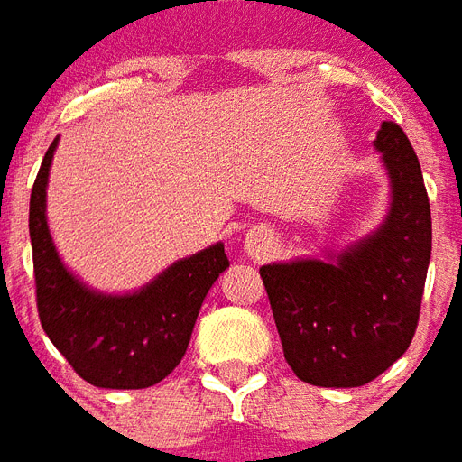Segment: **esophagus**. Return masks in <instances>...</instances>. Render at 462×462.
<instances>
[{"label":"esophagus","instance_id":"obj_1","mask_svg":"<svg viewBox=\"0 0 462 462\" xmlns=\"http://www.w3.org/2000/svg\"><path fill=\"white\" fill-rule=\"evenodd\" d=\"M269 245H272V230H266V227H257V230L249 232L247 249H252V252H264Z\"/></svg>","mask_w":462,"mask_h":462}]
</instances>
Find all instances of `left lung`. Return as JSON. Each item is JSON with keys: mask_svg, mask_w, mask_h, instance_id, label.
Segmentation results:
<instances>
[{"mask_svg": "<svg viewBox=\"0 0 462 462\" xmlns=\"http://www.w3.org/2000/svg\"><path fill=\"white\" fill-rule=\"evenodd\" d=\"M392 180L384 225L330 262L259 269L283 357L316 387H362L409 350L431 259V205L421 166L396 122L374 139Z\"/></svg>", "mask_w": 462, "mask_h": 462, "instance_id": "obj_1", "label": "left lung"}]
</instances>
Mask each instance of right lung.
Returning a JSON list of instances; mask_svg holds the SVG:
<instances>
[{"mask_svg":"<svg viewBox=\"0 0 462 462\" xmlns=\"http://www.w3.org/2000/svg\"><path fill=\"white\" fill-rule=\"evenodd\" d=\"M56 144L43 156L29 205L41 326L85 382L105 389L152 387L183 360L203 299L230 259L222 245H213L169 266L142 291H90L58 259L46 225V183Z\"/></svg>","mask_w":462,"mask_h":462,"instance_id":"1","label":"right lung"}]
</instances>
